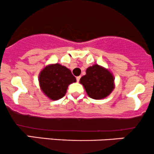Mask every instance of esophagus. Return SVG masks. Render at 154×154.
I'll return each mask as SVG.
<instances>
[{
	"instance_id": "1",
	"label": "esophagus",
	"mask_w": 154,
	"mask_h": 154,
	"mask_svg": "<svg viewBox=\"0 0 154 154\" xmlns=\"http://www.w3.org/2000/svg\"><path fill=\"white\" fill-rule=\"evenodd\" d=\"M80 79H81V76H77V77H76V80H77L78 82H79V80H80Z\"/></svg>"
}]
</instances>
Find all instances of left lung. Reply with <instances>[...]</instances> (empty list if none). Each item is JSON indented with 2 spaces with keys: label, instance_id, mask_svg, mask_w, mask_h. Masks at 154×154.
Listing matches in <instances>:
<instances>
[{
  "label": "left lung",
  "instance_id": "1",
  "mask_svg": "<svg viewBox=\"0 0 154 154\" xmlns=\"http://www.w3.org/2000/svg\"><path fill=\"white\" fill-rule=\"evenodd\" d=\"M88 96L100 100L110 95L115 88V79L109 70L98 64L89 67L80 79Z\"/></svg>",
  "mask_w": 154,
  "mask_h": 154
}]
</instances>
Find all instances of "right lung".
<instances>
[{"mask_svg":"<svg viewBox=\"0 0 154 154\" xmlns=\"http://www.w3.org/2000/svg\"><path fill=\"white\" fill-rule=\"evenodd\" d=\"M75 82L76 79L71 71L58 63L46 66L39 75L41 90L53 100L63 97L69 84Z\"/></svg>","mask_w":154,"mask_h":154,"instance_id":"add662e5","label":"right lung"}]
</instances>
